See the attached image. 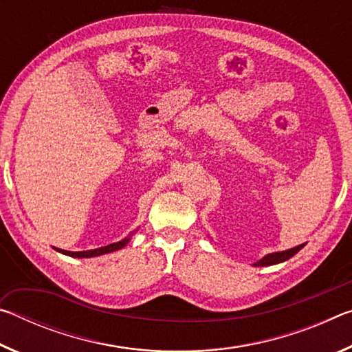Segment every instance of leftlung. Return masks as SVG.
<instances>
[{
  "label": "left lung",
  "mask_w": 352,
  "mask_h": 352,
  "mask_svg": "<svg viewBox=\"0 0 352 352\" xmlns=\"http://www.w3.org/2000/svg\"><path fill=\"white\" fill-rule=\"evenodd\" d=\"M305 247V243H302V245H298V247H295V248H290V250H285V252H278V253H270V254H267V256H264V258H262L261 261H258L256 262V267H262V265H273V264H279V262H284V261H287V259H290L292 256L294 254H296L298 252H300V250Z\"/></svg>",
  "instance_id": "8db88e82"
}]
</instances>
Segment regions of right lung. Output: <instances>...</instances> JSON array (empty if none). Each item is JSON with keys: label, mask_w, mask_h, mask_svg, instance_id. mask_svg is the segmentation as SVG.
Wrapping results in <instances>:
<instances>
[{"label": "right lung", "mask_w": 352, "mask_h": 352, "mask_svg": "<svg viewBox=\"0 0 352 352\" xmlns=\"http://www.w3.org/2000/svg\"><path fill=\"white\" fill-rule=\"evenodd\" d=\"M130 239H124L121 242H116V243H110V245L107 247H100L96 250H88V252H67V250H60L57 248V252H60L63 254H68V256H73V258H93V256H100V254H105V253H111V252H116V250H121L122 247H126V243Z\"/></svg>", "instance_id": "right-lung-1"}]
</instances>
